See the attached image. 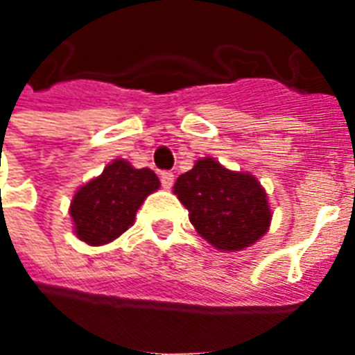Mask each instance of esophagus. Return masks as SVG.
Instances as JSON below:
<instances>
[{
	"mask_svg": "<svg viewBox=\"0 0 355 355\" xmlns=\"http://www.w3.org/2000/svg\"><path fill=\"white\" fill-rule=\"evenodd\" d=\"M173 182H175V175L171 173V171H163L162 173V186L165 188V190H169L171 186H173Z\"/></svg>",
	"mask_w": 355,
	"mask_h": 355,
	"instance_id": "34e87169",
	"label": "esophagus"
}]
</instances>
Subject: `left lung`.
<instances>
[{
  "label": "left lung",
  "mask_w": 355,
  "mask_h": 355,
  "mask_svg": "<svg viewBox=\"0 0 355 355\" xmlns=\"http://www.w3.org/2000/svg\"><path fill=\"white\" fill-rule=\"evenodd\" d=\"M190 223L220 251H241L268 232L272 213L261 182L205 157L175 182Z\"/></svg>",
  "instance_id": "1"
}]
</instances>
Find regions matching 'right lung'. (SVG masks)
Listing matches in <instances>:
<instances>
[{"mask_svg":"<svg viewBox=\"0 0 355 355\" xmlns=\"http://www.w3.org/2000/svg\"><path fill=\"white\" fill-rule=\"evenodd\" d=\"M159 188L154 171L135 169L114 159L101 177L81 186L70 205L76 236L89 245H104L119 238L135 220L146 196Z\"/></svg>","mask_w":355,"mask_h":355,"instance_id":"obj_1","label":"right lung"}]
</instances>
